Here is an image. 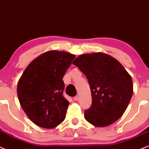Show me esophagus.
I'll return each mask as SVG.
<instances>
[{"instance_id": "esophagus-1", "label": "esophagus", "mask_w": 149, "mask_h": 149, "mask_svg": "<svg viewBox=\"0 0 149 149\" xmlns=\"http://www.w3.org/2000/svg\"><path fill=\"white\" fill-rule=\"evenodd\" d=\"M78 100H79V96H78V95L73 97V100L74 101H78Z\"/></svg>"}]
</instances>
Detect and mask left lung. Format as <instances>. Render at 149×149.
I'll list each match as a JSON object with an SVG mask.
<instances>
[{"label":"left lung","instance_id":"1","mask_svg":"<svg viewBox=\"0 0 149 149\" xmlns=\"http://www.w3.org/2000/svg\"><path fill=\"white\" fill-rule=\"evenodd\" d=\"M87 78L92 104L84 118L97 127L112 125L125 112L133 93L131 76L116 58L97 52L80 55L73 62Z\"/></svg>","mask_w":149,"mask_h":149}]
</instances>
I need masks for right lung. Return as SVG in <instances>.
<instances>
[{
  "mask_svg": "<svg viewBox=\"0 0 149 149\" xmlns=\"http://www.w3.org/2000/svg\"><path fill=\"white\" fill-rule=\"evenodd\" d=\"M76 56L51 50L31 62L17 86L20 106L31 122L52 129L65 119L69 102L63 97V78Z\"/></svg>",
  "mask_w": 149,
  "mask_h": 149,
  "instance_id": "right-lung-1",
  "label": "right lung"
}]
</instances>
